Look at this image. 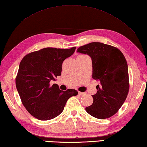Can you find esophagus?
Returning a JSON list of instances; mask_svg holds the SVG:
<instances>
[{"label": "esophagus", "mask_w": 147, "mask_h": 147, "mask_svg": "<svg viewBox=\"0 0 147 147\" xmlns=\"http://www.w3.org/2000/svg\"><path fill=\"white\" fill-rule=\"evenodd\" d=\"M85 94H86L85 92H79V95H80V96H83V95H84Z\"/></svg>", "instance_id": "obj_1"}]
</instances>
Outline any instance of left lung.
<instances>
[{"label":"left lung","mask_w":147,"mask_h":147,"mask_svg":"<svg viewBox=\"0 0 147 147\" xmlns=\"http://www.w3.org/2000/svg\"><path fill=\"white\" fill-rule=\"evenodd\" d=\"M77 52L86 54L92 62V78L99 81L94 102L85 110L97 119L117 112L129 90L128 64L121 51L114 46L94 42L81 46Z\"/></svg>","instance_id":"8db88e82"}]
</instances>
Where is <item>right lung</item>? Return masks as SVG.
Instances as JSON below:
<instances>
[{
  "label": "right lung",
  "instance_id": "obj_1",
  "mask_svg": "<svg viewBox=\"0 0 147 147\" xmlns=\"http://www.w3.org/2000/svg\"><path fill=\"white\" fill-rule=\"evenodd\" d=\"M76 48H45L28 54L20 62L15 79L17 92L26 109L37 119L46 121L58 116L67 100L78 94L74 89L61 90L57 84L50 86L51 80L61 76L63 62Z\"/></svg>",
  "mask_w": 147,
  "mask_h": 147
}]
</instances>
